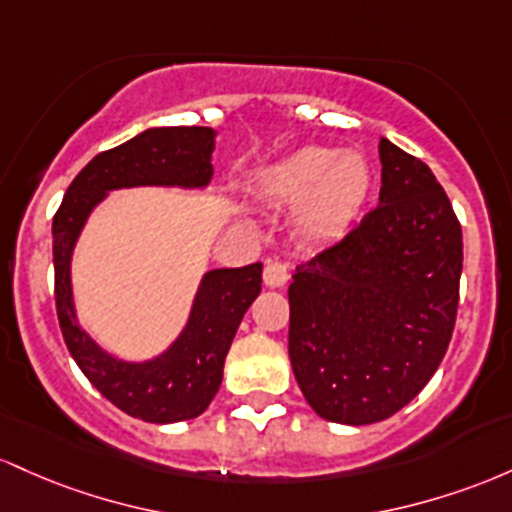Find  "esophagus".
<instances>
[{"mask_svg": "<svg viewBox=\"0 0 512 512\" xmlns=\"http://www.w3.org/2000/svg\"><path fill=\"white\" fill-rule=\"evenodd\" d=\"M287 278H290V273H287L285 263L268 261L266 268H263V283H266V287H283Z\"/></svg>", "mask_w": 512, "mask_h": 512, "instance_id": "1", "label": "esophagus"}]
</instances>
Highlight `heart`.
I'll list each match as a JSON object with an SVG mask.
<instances>
[{
  "label": "heart",
  "mask_w": 512,
  "mask_h": 512,
  "mask_svg": "<svg viewBox=\"0 0 512 512\" xmlns=\"http://www.w3.org/2000/svg\"><path fill=\"white\" fill-rule=\"evenodd\" d=\"M256 193L278 208H295V232L326 244L353 229L372 191V169L360 152L307 145L263 166Z\"/></svg>",
  "instance_id": "1"
}]
</instances>
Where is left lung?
I'll return each instance as SVG.
<instances>
[{"label": "left lung", "instance_id": "8db88e82", "mask_svg": "<svg viewBox=\"0 0 512 512\" xmlns=\"http://www.w3.org/2000/svg\"><path fill=\"white\" fill-rule=\"evenodd\" d=\"M380 205L292 275L290 363L331 423L367 426L404 409L455 329L462 227L433 171L380 142Z\"/></svg>", "mask_w": 512, "mask_h": 512}]
</instances>
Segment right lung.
<instances>
[{
  "instance_id": "right-lung-1",
  "label": "right lung",
  "mask_w": 512,
  "mask_h": 512,
  "mask_svg": "<svg viewBox=\"0 0 512 512\" xmlns=\"http://www.w3.org/2000/svg\"><path fill=\"white\" fill-rule=\"evenodd\" d=\"M212 128H147L91 159L67 188L53 220L55 304L62 336L86 380L132 418L179 423L198 418L215 399L222 367L246 309L261 292L263 263L203 273L179 336L162 353L125 360L91 338L77 317L72 256L86 222L123 188L205 191L212 181Z\"/></svg>"
}]
</instances>
